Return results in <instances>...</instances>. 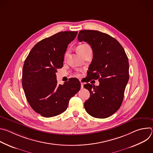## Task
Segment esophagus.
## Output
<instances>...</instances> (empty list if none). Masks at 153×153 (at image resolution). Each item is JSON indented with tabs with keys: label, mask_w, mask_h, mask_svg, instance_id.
I'll use <instances>...</instances> for the list:
<instances>
[{
	"label": "esophagus",
	"mask_w": 153,
	"mask_h": 153,
	"mask_svg": "<svg viewBox=\"0 0 153 153\" xmlns=\"http://www.w3.org/2000/svg\"><path fill=\"white\" fill-rule=\"evenodd\" d=\"M80 85H81V88H83V83L80 80Z\"/></svg>",
	"instance_id": "esophagus-1"
}]
</instances>
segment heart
<instances>
[{
    "mask_svg": "<svg viewBox=\"0 0 153 153\" xmlns=\"http://www.w3.org/2000/svg\"><path fill=\"white\" fill-rule=\"evenodd\" d=\"M90 48H91L90 47L88 44H86V43H83V44H81V45H79L77 47V50L82 56H83V54L87 51V50L90 49ZM67 53H68V52H66V53H65V56L67 55ZM76 75L77 76H79V77L80 76V74L79 73H77L76 74Z\"/></svg>",
    "mask_w": 153,
    "mask_h": 153,
    "instance_id": "b5f03b06",
    "label": "heart"
}]
</instances>
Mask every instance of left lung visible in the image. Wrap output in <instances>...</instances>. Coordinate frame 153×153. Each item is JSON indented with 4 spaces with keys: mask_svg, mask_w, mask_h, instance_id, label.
Here are the masks:
<instances>
[{
    "mask_svg": "<svg viewBox=\"0 0 153 153\" xmlns=\"http://www.w3.org/2000/svg\"><path fill=\"white\" fill-rule=\"evenodd\" d=\"M79 42H86L91 46L93 59L87 76L99 79V85H83L90 93L84 103L86 111L96 118H106L120 107L126 85L129 80V62L124 49L114 38L96 30H82Z\"/></svg>",
    "mask_w": 153,
    "mask_h": 153,
    "instance_id": "left-lung-1",
    "label": "left lung"
}]
</instances>
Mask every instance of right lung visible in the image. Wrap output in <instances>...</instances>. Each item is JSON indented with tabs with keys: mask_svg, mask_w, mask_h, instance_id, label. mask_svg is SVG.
<instances>
[{
	"mask_svg": "<svg viewBox=\"0 0 153 153\" xmlns=\"http://www.w3.org/2000/svg\"><path fill=\"white\" fill-rule=\"evenodd\" d=\"M77 31H61L39 42L26 58L22 70V86L33 110L45 117L63 113L70 99L80 89V83L71 78L58 85L57 70L63 67L65 53Z\"/></svg>",
	"mask_w": 153,
	"mask_h": 153,
	"instance_id": "right-lung-1",
	"label": "right lung"
}]
</instances>
